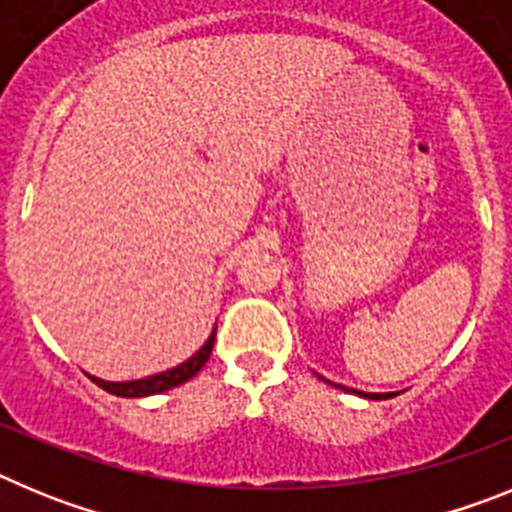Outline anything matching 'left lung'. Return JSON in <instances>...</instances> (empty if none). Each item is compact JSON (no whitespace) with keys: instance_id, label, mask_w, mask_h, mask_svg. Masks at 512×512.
<instances>
[{"instance_id":"8db88e82","label":"left lung","mask_w":512,"mask_h":512,"mask_svg":"<svg viewBox=\"0 0 512 512\" xmlns=\"http://www.w3.org/2000/svg\"><path fill=\"white\" fill-rule=\"evenodd\" d=\"M330 384H333V382H330ZM333 387H341L343 392H354V395L366 397V400H387V397H392V395H379V392H359V390H348V387H343V384H333Z\"/></svg>"}]
</instances>
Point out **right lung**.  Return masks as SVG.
Masks as SVG:
<instances>
[{
  "label": "right lung",
  "instance_id": "obj_1",
  "mask_svg": "<svg viewBox=\"0 0 512 512\" xmlns=\"http://www.w3.org/2000/svg\"><path fill=\"white\" fill-rule=\"evenodd\" d=\"M215 330H212L210 338H207L205 346H202L197 354L189 356L184 364L174 366V369H166V372L161 374H151V377L146 379H133V382H104V379H97V377H92V382L97 384V387H102V390L110 392V395H117V397H148V395H158V392L171 390V387H179V384L192 379L194 374L200 372L202 366L207 364V359H210L212 354V343H215Z\"/></svg>",
  "mask_w": 512,
  "mask_h": 512
}]
</instances>
